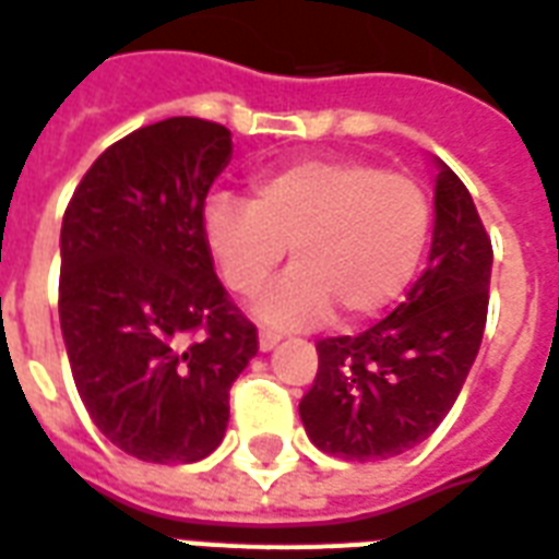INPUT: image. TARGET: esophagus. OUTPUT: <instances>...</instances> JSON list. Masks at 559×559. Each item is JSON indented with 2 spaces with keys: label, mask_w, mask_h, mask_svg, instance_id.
<instances>
[{
  "label": "esophagus",
  "mask_w": 559,
  "mask_h": 559,
  "mask_svg": "<svg viewBox=\"0 0 559 559\" xmlns=\"http://www.w3.org/2000/svg\"><path fill=\"white\" fill-rule=\"evenodd\" d=\"M276 345H280V333H274V330H262V333H259V348H262V352H271Z\"/></svg>",
  "instance_id": "1"
}]
</instances>
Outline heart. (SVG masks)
Listing matches in <instances>:
<instances>
[{"instance_id":"heart-1","label":"heart","mask_w":559,"mask_h":559,"mask_svg":"<svg viewBox=\"0 0 559 559\" xmlns=\"http://www.w3.org/2000/svg\"><path fill=\"white\" fill-rule=\"evenodd\" d=\"M426 190L402 173L352 157H312L252 178V195L214 193L202 235L219 276L238 297L271 283L292 247L295 267L262 297L259 319L312 328L378 316L402 297L429 243Z\"/></svg>"}]
</instances>
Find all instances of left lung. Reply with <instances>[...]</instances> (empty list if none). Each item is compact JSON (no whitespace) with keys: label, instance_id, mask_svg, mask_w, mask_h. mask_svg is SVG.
<instances>
[{"label":"left lung","instance_id":"obj_1","mask_svg":"<svg viewBox=\"0 0 559 559\" xmlns=\"http://www.w3.org/2000/svg\"><path fill=\"white\" fill-rule=\"evenodd\" d=\"M491 240L462 178L438 160L429 264L386 319L316 345L319 374L300 399L309 441L348 462L414 450L450 414L488 316Z\"/></svg>","mask_w":559,"mask_h":559}]
</instances>
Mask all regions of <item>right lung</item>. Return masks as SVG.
<instances>
[{"mask_svg": "<svg viewBox=\"0 0 559 559\" xmlns=\"http://www.w3.org/2000/svg\"><path fill=\"white\" fill-rule=\"evenodd\" d=\"M231 133L175 116L109 145L62 219L59 321L88 417L140 462L217 450L259 333L214 274L205 195Z\"/></svg>", "mask_w": 559, "mask_h": 559, "instance_id": "1", "label": "right lung"}]
</instances>
